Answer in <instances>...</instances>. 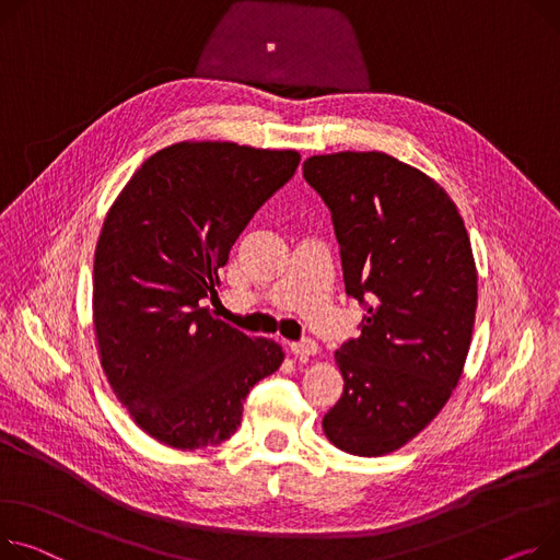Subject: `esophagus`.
Listing matches in <instances>:
<instances>
[{
  "label": "esophagus",
  "instance_id": "34e87169",
  "mask_svg": "<svg viewBox=\"0 0 560 560\" xmlns=\"http://www.w3.org/2000/svg\"><path fill=\"white\" fill-rule=\"evenodd\" d=\"M290 351L296 355V358H308V355H315L317 353V342L311 340V338H304L300 342H290Z\"/></svg>",
  "mask_w": 560,
  "mask_h": 560
}]
</instances>
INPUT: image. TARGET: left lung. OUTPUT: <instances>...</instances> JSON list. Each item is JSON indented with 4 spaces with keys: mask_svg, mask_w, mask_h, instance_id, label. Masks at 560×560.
I'll return each instance as SVG.
<instances>
[{
    "mask_svg": "<svg viewBox=\"0 0 560 560\" xmlns=\"http://www.w3.org/2000/svg\"><path fill=\"white\" fill-rule=\"evenodd\" d=\"M330 211L347 294L364 317L335 360L345 392L324 415L332 445L381 457L451 398L468 355L477 272L464 220L441 186L385 153L304 162Z\"/></svg>",
    "mask_w": 560,
    "mask_h": 560,
    "instance_id": "1",
    "label": "left lung"
}]
</instances>
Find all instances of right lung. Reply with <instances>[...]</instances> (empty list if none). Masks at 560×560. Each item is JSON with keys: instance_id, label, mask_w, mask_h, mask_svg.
<instances>
[{"instance_id": "right-lung-1", "label": "right lung", "mask_w": 560, "mask_h": 560, "mask_svg": "<svg viewBox=\"0 0 560 560\" xmlns=\"http://www.w3.org/2000/svg\"><path fill=\"white\" fill-rule=\"evenodd\" d=\"M300 153L230 141L175 143L148 158L105 215L94 254L101 364L141 430L179 451L230 439L249 389L283 349L202 304L218 268L300 166Z\"/></svg>"}]
</instances>
